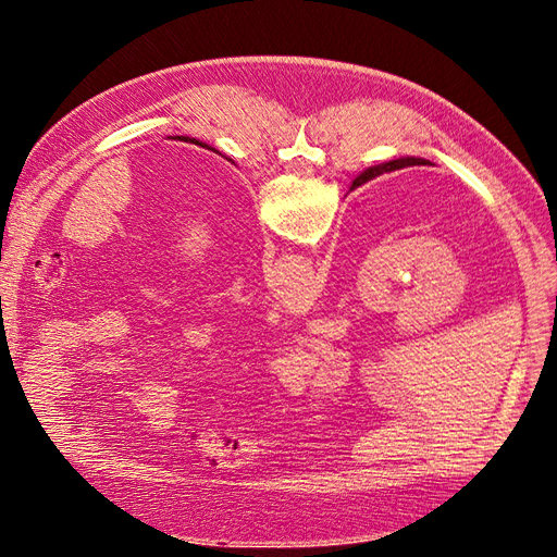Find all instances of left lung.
I'll list each match as a JSON object with an SVG mask.
<instances>
[{"label": "left lung", "instance_id": "left-lung-1", "mask_svg": "<svg viewBox=\"0 0 557 557\" xmlns=\"http://www.w3.org/2000/svg\"><path fill=\"white\" fill-rule=\"evenodd\" d=\"M178 141H188V144H195V146H201V148H209V150H213L211 146H207V144H201L199 139H190V137H176Z\"/></svg>", "mask_w": 557, "mask_h": 557}]
</instances>
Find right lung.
<instances>
[{
    "mask_svg": "<svg viewBox=\"0 0 557 557\" xmlns=\"http://www.w3.org/2000/svg\"><path fill=\"white\" fill-rule=\"evenodd\" d=\"M423 164H432V162L423 160V158H397V160H387V162L374 164V166H369V170H364L356 181L350 183V190L360 188V185H364L367 181H372V178H376L381 174H391V172L404 170V166H423Z\"/></svg>",
    "mask_w": 557,
    "mask_h": 557,
    "instance_id": "1",
    "label": "right lung"
}]
</instances>
